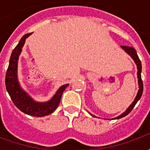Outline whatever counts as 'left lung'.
<instances>
[{"label":"left lung","instance_id":"1","mask_svg":"<svg viewBox=\"0 0 150 150\" xmlns=\"http://www.w3.org/2000/svg\"><path fill=\"white\" fill-rule=\"evenodd\" d=\"M120 47H121V48H122V49L124 50H125V51L132 59H133V61H134V62L136 63V65H137V78H138L139 90L138 91H137V94L134 100L132 101V103L129 105V108L125 110V112H123L121 115H120V116H118L117 117L113 118L114 120L120 119V118H122L124 116H127V115L132 110V108H134L136 104L137 103V101L141 99V97H142V93H143V83H142V75H141V74H142V62H141V60L139 59V57L138 55H137V51H136V50L134 49L133 47H131V46H121ZM89 114H91V113H89ZM91 115L94 116V117H96L94 115H92V114H91Z\"/></svg>","mask_w":150,"mask_h":150}]
</instances>
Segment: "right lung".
<instances>
[{"label": "right lung", "instance_id": "add662e5", "mask_svg": "<svg viewBox=\"0 0 150 150\" xmlns=\"http://www.w3.org/2000/svg\"><path fill=\"white\" fill-rule=\"evenodd\" d=\"M32 33L25 34L12 52L5 75V87L12 101L18 109L30 116L42 117L50 115L58 108L62 93L69 84L67 83L61 86L53 97L46 102L34 100L26 91L22 89L18 78V59L25 40Z\"/></svg>", "mask_w": 150, "mask_h": 150}]
</instances>
